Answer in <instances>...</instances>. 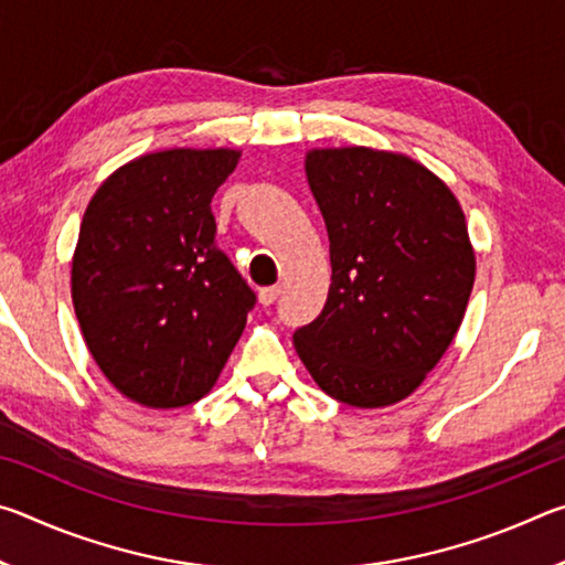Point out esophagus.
I'll return each instance as SVG.
<instances>
[{"label": "esophagus", "mask_w": 565, "mask_h": 565, "mask_svg": "<svg viewBox=\"0 0 565 565\" xmlns=\"http://www.w3.org/2000/svg\"><path fill=\"white\" fill-rule=\"evenodd\" d=\"M279 294H281L279 286H266V289L259 291V301H262L264 306H271L276 299H279Z\"/></svg>", "instance_id": "34e87169"}]
</instances>
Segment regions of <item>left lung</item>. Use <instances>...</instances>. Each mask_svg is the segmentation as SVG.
Instances as JSON below:
<instances>
[{"label": "left lung", "mask_w": 565, "mask_h": 565, "mask_svg": "<svg viewBox=\"0 0 565 565\" xmlns=\"http://www.w3.org/2000/svg\"><path fill=\"white\" fill-rule=\"evenodd\" d=\"M306 179L329 232L323 311L296 329L303 366L331 398L381 408L424 384L461 327L476 256L461 204L394 151L311 149Z\"/></svg>", "instance_id": "8db88e82"}]
</instances>
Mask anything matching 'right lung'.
Listing matches in <instances>:
<instances>
[{
  "instance_id": "1",
  "label": "right lung",
  "mask_w": 565,
  "mask_h": 565,
  "mask_svg": "<svg viewBox=\"0 0 565 565\" xmlns=\"http://www.w3.org/2000/svg\"><path fill=\"white\" fill-rule=\"evenodd\" d=\"M236 149H164L119 167L92 196L72 301L114 388L149 408L206 396L256 294L216 246L212 196Z\"/></svg>"
}]
</instances>
